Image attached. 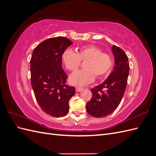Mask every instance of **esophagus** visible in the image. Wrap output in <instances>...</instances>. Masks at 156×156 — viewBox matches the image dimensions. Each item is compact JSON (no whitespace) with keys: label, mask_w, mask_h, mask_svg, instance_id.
Returning a JSON list of instances; mask_svg holds the SVG:
<instances>
[{"label":"esophagus","mask_w":156,"mask_h":156,"mask_svg":"<svg viewBox=\"0 0 156 156\" xmlns=\"http://www.w3.org/2000/svg\"><path fill=\"white\" fill-rule=\"evenodd\" d=\"M76 92H81V91H82L83 90V88H81V87H77L76 88Z\"/></svg>","instance_id":"obj_1"}]
</instances>
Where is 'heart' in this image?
Returning <instances> with one entry per match:
<instances>
[{
    "mask_svg": "<svg viewBox=\"0 0 156 156\" xmlns=\"http://www.w3.org/2000/svg\"><path fill=\"white\" fill-rule=\"evenodd\" d=\"M62 60L66 68L74 72L84 64L83 70L77 71L69 78V83L77 86H85L97 79L105 77L112 67L113 60L108 53H103L96 46L88 45L79 49L77 53L67 49L62 55Z\"/></svg>",
    "mask_w": 156,
    "mask_h": 156,
    "instance_id": "heart-1",
    "label": "heart"
}]
</instances>
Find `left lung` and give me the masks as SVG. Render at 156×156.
<instances>
[{
	"mask_svg": "<svg viewBox=\"0 0 156 156\" xmlns=\"http://www.w3.org/2000/svg\"><path fill=\"white\" fill-rule=\"evenodd\" d=\"M115 56V67L105 81L100 85L92 88V99L87 103V111L96 118H102L114 112L125 92L129 65L127 56L119 47L112 45Z\"/></svg>",
	"mask_w": 156,
	"mask_h": 156,
	"instance_id": "1",
	"label": "left lung"
}]
</instances>
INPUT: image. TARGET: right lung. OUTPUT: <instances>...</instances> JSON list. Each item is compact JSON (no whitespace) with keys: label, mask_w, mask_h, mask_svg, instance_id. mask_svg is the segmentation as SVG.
<instances>
[{"label":"right lung","mask_w":156,"mask_h":156,"mask_svg":"<svg viewBox=\"0 0 156 156\" xmlns=\"http://www.w3.org/2000/svg\"><path fill=\"white\" fill-rule=\"evenodd\" d=\"M73 43L65 37L42 41L30 59L31 85L36 101L45 113L61 117L69 112V101L75 88L66 84L68 78L62 67V55Z\"/></svg>","instance_id":"obj_1"}]
</instances>
